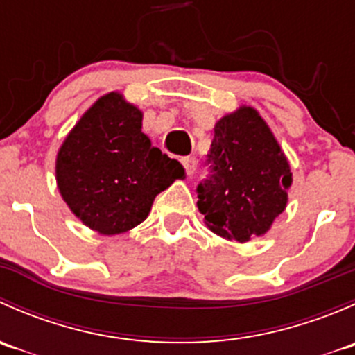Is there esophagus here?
Segmentation results:
<instances>
[{"label": "esophagus", "mask_w": 355, "mask_h": 355, "mask_svg": "<svg viewBox=\"0 0 355 355\" xmlns=\"http://www.w3.org/2000/svg\"><path fill=\"white\" fill-rule=\"evenodd\" d=\"M182 164L185 166L187 175H192L196 171V166H198V161H196L194 156H185V157H182Z\"/></svg>", "instance_id": "obj_1"}]
</instances>
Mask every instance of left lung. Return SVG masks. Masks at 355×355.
<instances>
[{
	"label": "left lung",
	"instance_id": "8db88e82",
	"mask_svg": "<svg viewBox=\"0 0 355 355\" xmlns=\"http://www.w3.org/2000/svg\"><path fill=\"white\" fill-rule=\"evenodd\" d=\"M206 164L209 175L196 192L207 227L237 242L266 234L287 206L292 173L256 110L244 106L218 121Z\"/></svg>",
	"mask_w": 355,
	"mask_h": 355
}]
</instances>
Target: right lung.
I'll return each instance as SVG.
<instances>
[{
	"label": "right lung",
	"mask_w": 355,
	"mask_h": 355,
	"mask_svg": "<svg viewBox=\"0 0 355 355\" xmlns=\"http://www.w3.org/2000/svg\"><path fill=\"white\" fill-rule=\"evenodd\" d=\"M184 177L180 161L151 146L142 132V113L118 92L87 110L56 159V180L68 207L105 235L142 223L156 196Z\"/></svg>",
	"instance_id": "1"
}]
</instances>
